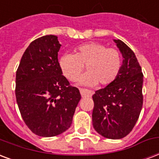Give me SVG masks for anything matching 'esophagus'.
<instances>
[{
	"label": "esophagus",
	"instance_id": "obj_1",
	"mask_svg": "<svg viewBox=\"0 0 159 159\" xmlns=\"http://www.w3.org/2000/svg\"><path fill=\"white\" fill-rule=\"evenodd\" d=\"M80 93L82 97H92L93 96V93L91 91L87 90V89H82V88L80 89Z\"/></svg>",
	"mask_w": 159,
	"mask_h": 159
}]
</instances>
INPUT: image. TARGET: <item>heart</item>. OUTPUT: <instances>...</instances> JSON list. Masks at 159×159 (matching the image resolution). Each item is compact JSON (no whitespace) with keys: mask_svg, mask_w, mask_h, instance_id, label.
Here are the masks:
<instances>
[{"mask_svg":"<svg viewBox=\"0 0 159 159\" xmlns=\"http://www.w3.org/2000/svg\"><path fill=\"white\" fill-rule=\"evenodd\" d=\"M59 65L65 77L75 81L87 66L88 72L79 80L81 84L106 86L112 83L119 73L122 59L119 52L107 48L105 45L90 42L80 46L75 54L65 53L61 57Z\"/></svg>","mask_w":159,"mask_h":159,"instance_id":"b5f03b06","label":"heart"}]
</instances>
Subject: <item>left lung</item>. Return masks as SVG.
Wrapping results in <instances>:
<instances>
[{"label": "left lung", "instance_id": "left-lung-1", "mask_svg": "<svg viewBox=\"0 0 159 159\" xmlns=\"http://www.w3.org/2000/svg\"><path fill=\"white\" fill-rule=\"evenodd\" d=\"M123 57L117 78L93 96V125L110 139L128 135L139 119L143 107V75L136 56L121 40H113Z\"/></svg>", "mask_w": 159, "mask_h": 159}]
</instances>
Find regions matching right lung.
<instances>
[{
  "label": "right lung",
  "instance_id": "1",
  "mask_svg": "<svg viewBox=\"0 0 159 159\" xmlns=\"http://www.w3.org/2000/svg\"><path fill=\"white\" fill-rule=\"evenodd\" d=\"M61 46L54 35L33 41L16 75L20 115L30 130L41 137H54L67 130L81 99L79 90L62 75L57 58Z\"/></svg>",
  "mask_w": 159,
  "mask_h": 159
}]
</instances>
